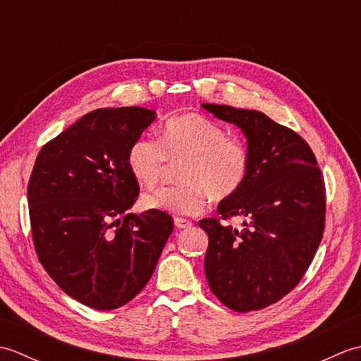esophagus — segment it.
<instances>
[{
	"mask_svg": "<svg viewBox=\"0 0 361 361\" xmlns=\"http://www.w3.org/2000/svg\"><path fill=\"white\" fill-rule=\"evenodd\" d=\"M175 226L178 228V229H185V228L192 226V221L183 219V217H176V219H175Z\"/></svg>",
	"mask_w": 361,
	"mask_h": 361,
	"instance_id": "obj_1",
	"label": "esophagus"
}]
</instances>
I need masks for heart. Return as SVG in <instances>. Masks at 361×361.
I'll return each instance as SVG.
<instances>
[{
    "label": "heart",
    "mask_w": 361,
    "mask_h": 361,
    "mask_svg": "<svg viewBox=\"0 0 361 361\" xmlns=\"http://www.w3.org/2000/svg\"><path fill=\"white\" fill-rule=\"evenodd\" d=\"M167 159L181 161L178 186H163L142 195L145 209L195 216L206 208L209 195L225 200L248 176L250 153L240 140L197 113L171 119L161 140L140 137L128 150V169L144 186L157 185Z\"/></svg>",
    "instance_id": "1"
}]
</instances>
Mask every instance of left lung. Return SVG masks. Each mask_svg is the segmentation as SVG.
Returning a JSON list of instances; mask_svg holds the SVG:
<instances>
[{
    "mask_svg": "<svg viewBox=\"0 0 361 361\" xmlns=\"http://www.w3.org/2000/svg\"><path fill=\"white\" fill-rule=\"evenodd\" d=\"M202 106L239 127L250 153L247 180L217 208L224 220L242 217V228L198 221L209 237L206 279L226 307L260 310L293 290L315 257L324 233L323 173L309 144L262 111Z\"/></svg>",
    "mask_w": 361,
    "mask_h": 361,
    "instance_id": "1",
    "label": "left lung"
}]
</instances>
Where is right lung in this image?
<instances>
[{
	"instance_id": "right-lung-1",
	"label": "right lung",
	"mask_w": 361,
	"mask_h": 361,
	"mask_svg": "<svg viewBox=\"0 0 361 361\" xmlns=\"http://www.w3.org/2000/svg\"><path fill=\"white\" fill-rule=\"evenodd\" d=\"M157 113L141 106L87 113L38 153L27 185L37 256L68 296L113 310L152 278L173 220L133 214L140 194L128 150Z\"/></svg>"
}]
</instances>
